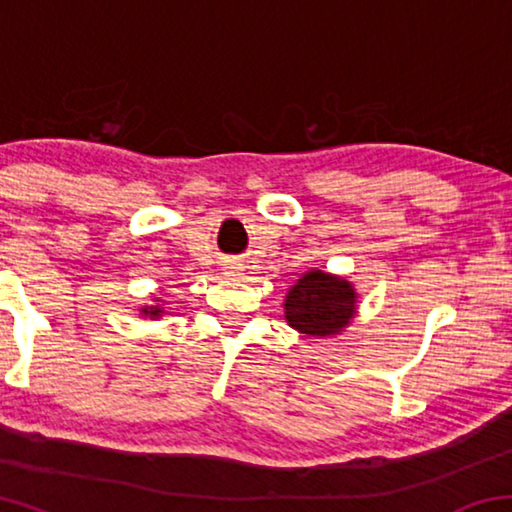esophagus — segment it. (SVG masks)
<instances>
[{"label":"esophagus","mask_w":512,"mask_h":512,"mask_svg":"<svg viewBox=\"0 0 512 512\" xmlns=\"http://www.w3.org/2000/svg\"><path fill=\"white\" fill-rule=\"evenodd\" d=\"M230 273H232V271H230Z\"/></svg>","instance_id":"esophagus-1"}]
</instances>
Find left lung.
I'll use <instances>...</instances> for the list:
<instances>
[{
	"mask_svg": "<svg viewBox=\"0 0 512 512\" xmlns=\"http://www.w3.org/2000/svg\"><path fill=\"white\" fill-rule=\"evenodd\" d=\"M357 293L350 282L323 271H311L289 291L284 309L291 327L311 336L336 334L354 316Z\"/></svg>",
	"mask_w": 512,
	"mask_h": 512,
	"instance_id": "1",
	"label": "left lung"
}]
</instances>
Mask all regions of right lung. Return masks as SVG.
<instances>
[{
	"label": "right lung",
	"instance_id": "add662e5",
	"mask_svg": "<svg viewBox=\"0 0 512 512\" xmlns=\"http://www.w3.org/2000/svg\"><path fill=\"white\" fill-rule=\"evenodd\" d=\"M144 314H151V316H158L160 314V307H151V311L149 309H142Z\"/></svg>",
	"mask_w": 512,
	"mask_h": 512
}]
</instances>
